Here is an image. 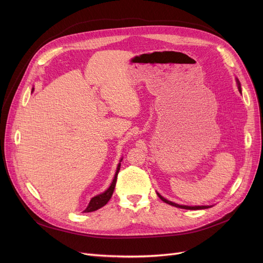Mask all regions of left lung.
I'll use <instances>...</instances> for the list:
<instances>
[{"label": "left lung", "instance_id": "8db88e82", "mask_svg": "<svg viewBox=\"0 0 263 263\" xmlns=\"http://www.w3.org/2000/svg\"><path fill=\"white\" fill-rule=\"evenodd\" d=\"M237 84H238V88H239V91L241 92L242 90H241V84H240V81L237 79ZM158 194V196L164 201V202H166V203H168V204H171V205H174V206H177V208H180V209H186V210H201V209H208V208H210V206H212V205H183V204H178V203H175V202H173V201H170V200H167L166 198H164L163 196H161L159 193H157Z\"/></svg>", "mask_w": 263, "mask_h": 263}]
</instances>
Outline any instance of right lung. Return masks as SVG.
<instances>
[{"mask_svg": "<svg viewBox=\"0 0 263 263\" xmlns=\"http://www.w3.org/2000/svg\"><path fill=\"white\" fill-rule=\"evenodd\" d=\"M34 90V88L32 89V91ZM122 160V159H121ZM120 160V162H121ZM119 170H120V163L118 164L117 166V170H116V173H115V176H114V179L112 183H110V185L108 186V189L106 191H104L103 193H101V194L97 195L95 197H92L87 205V208L83 211V212H92V211H96L98 210L100 208H102L103 205H105L107 203V201L110 199V197H112L113 195V192H114V189H115V185H116V181H117V175L119 173Z\"/></svg>", "mask_w": 263, "mask_h": 263, "instance_id": "add662e5", "label": "right lung"}]
</instances>
